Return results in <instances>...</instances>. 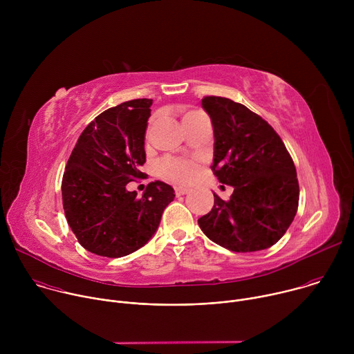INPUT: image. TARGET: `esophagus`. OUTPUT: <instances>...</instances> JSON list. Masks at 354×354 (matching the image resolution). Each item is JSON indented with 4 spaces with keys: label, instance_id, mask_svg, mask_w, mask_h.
Wrapping results in <instances>:
<instances>
[{
    "label": "esophagus",
    "instance_id": "1",
    "mask_svg": "<svg viewBox=\"0 0 354 354\" xmlns=\"http://www.w3.org/2000/svg\"><path fill=\"white\" fill-rule=\"evenodd\" d=\"M187 192H189V187H185V186H179V187L175 189L176 196H183V194H186Z\"/></svg>",
    "mask_w": 354,
    "mask_h": 354
}]
</instances>
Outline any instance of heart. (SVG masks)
<instances>
[{"label":"heart","mask_w":354,"mask_h":354,"mask_svg":"<svg viewBox=\"0 0 354 354\" xmlns=\"http://www.w3.org/2000/svg\"><path fill=\"white\" fill-rule=\"evenodd\" d=\"M194 113H197V112H187V113H185L183 119H187ZM151 124H153V120L149 122L148 131L151 129ZM157 169H158V175L162 176L164 179L172 180L175 183H186V182H190L196 176V174L198 171V162L193 161V160L164 158L158 164Z\"/></svg>","instance_id":"heart-1"}]
</instances>
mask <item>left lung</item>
Here are the masks:
<instances>
[{
  "label": "left lung",
  "mask_w": 354,
  "mask_h": 354,
  "mask_svg": "<svg viewBox=\"0 0 354 354\" xmlns=\"http://www.w3.org/2000/svg\"><path fill=\"white\" fill-rule=\"evenodd\" d=\"M217 179L234 187L228 201L214 193L210 213L198 218L209 239L232 252L270 248L292 223L299 187L288 151L259 115L228 97L206 96Z\"/></svg>",
  "instance_id": "1"
}]
</instances>
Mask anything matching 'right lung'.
<instances>
[{
  "mask_svg": "<svg viewBox=\"0 0 354 354\" xmlns=\"http://www.w3.org/2000/svg\"><path fill=\"white\" fill-rule=\"evenodd\" d=\"M153 99H133L100 113L81 133L62 183L67 223L78 242L99 257L122 258L157 232L175 198L169 185L148 183L141 197L126 185L142 178L145 130Z\"/></svg>",
  "mask_w": 354,
  "mask_h": 354,
  "instance_id": "obj_1",
  "label": "right lung"
}]
</instances>
